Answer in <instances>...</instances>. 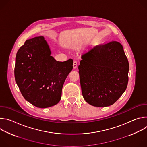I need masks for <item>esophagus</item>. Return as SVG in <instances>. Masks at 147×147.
<instances>
[{"instance_id": "1", "label": "esophagus", "mask_w": 147, "mask_h": 147, "mask_svg": "<svg viewBox=\"0 0 147 147\" xmlns=\"http://www.w3.org/2000/svg\"><path fill=\"white\" fill-rule=\"evenodd\" d=\"M73 68L76 69L77 67V62L76 61H74L73 63Z\"/></svg>"}]
</instances>
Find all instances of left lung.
Listing matches in <instances>:
<instances>
[{
  "instance_id": "left-lung-1",
  "label": "left lung",
  "mask_w": 147,
  "mask_h": 147,
  "mask_svg": "<svg viewBox=\"0 0 147 147\" xmlns=\"http://www.w3.org/2000/svg\"><path fill=\"white\" fill-rule=\"evenodd\" d=\"M78 66L84 99L97 107L113 105L126 90L129 64L117 41L96 45L81 55Z\"/></svg>"
}]
</instances>
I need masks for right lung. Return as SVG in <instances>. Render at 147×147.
<instances>
[{
	"label": "right lung",
	"instance_id": "obj_1",
	"mask_svg": "<svg viewBox=\"0 0 147 147\" xmlns=\"http://www.w3.org/2000/svg\"><path fill=\"white\" fill-rule=\"evenodd\" d=\"M73 60L57 61L43 36L27 40L18 49L14 67L17 84L24 99L39 108L59 103Z\"/></svg>",
	"mask_w": 147,
	"mask_h": 147
}]
</instances>
